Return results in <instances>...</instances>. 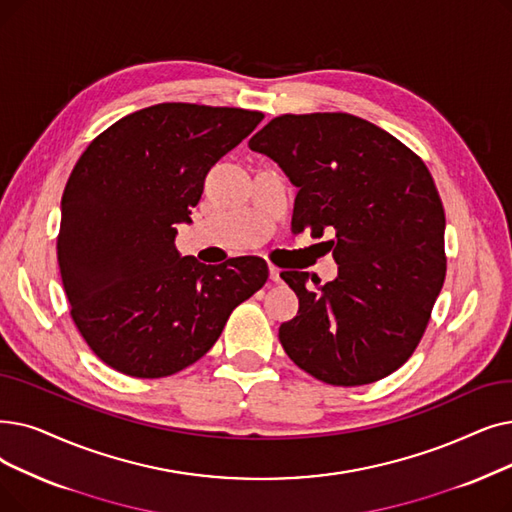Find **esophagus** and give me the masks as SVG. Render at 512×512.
I'll return each mask as SVG.
<instances>
[{"instance_id": "34e87169", "label": "esophagus", "mask_w": 512, "mask_h": 512, "mask_svg": "<svg viewBox=\"0 0 512 512\" xmlns=\"http://www.w3.org/2000/svg\"><path fill=\"white\" fill-rule=\"evenodd\" d=\"M270 280L280 282V270L276 268V265H270Z\"/></svg>"}]
</instances>
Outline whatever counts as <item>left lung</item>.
<instances>
[{
	"label": "left lung",
	"mask_w": 512,
	"mask_h": 512,
	"mask_svg": "<svg viewBox=\"0 0 512 512\" xmlns=\"http://www.w3.org/2000/svg\"><path fill=\"white\" fill-rule=\"evenodd\" d=\"M249 148L299 188L295 232H335V280L280 274L299 297L278 332L286 355L328 385L385 379L414 353L446 278V213L427 165L347 113L276 117Z\"/></svg>",
	"instance_id": "1"
}]
</instances>
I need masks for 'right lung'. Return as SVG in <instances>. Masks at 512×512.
Listing matches in <instances>:
<instances>
[{
  "instance_id": "1",
  "label": "right lung",
  "mask_w": 512,
  "mask_h": 512,
  "mask_svg": "<svg viewBox=\"0 0 512 512\" xmlns=\"http://www.w3.org/2000/svg\"><path fill=\"white\" fill-rule=\"evenodd\" d=\"M257 110L165 102L87 146L62 194L64 293L85 343L136 379L201 360L232 309L268 280L261 257L205 265L175 249L209 169L261 123Z\"/></svg>"
}]
</instances>
